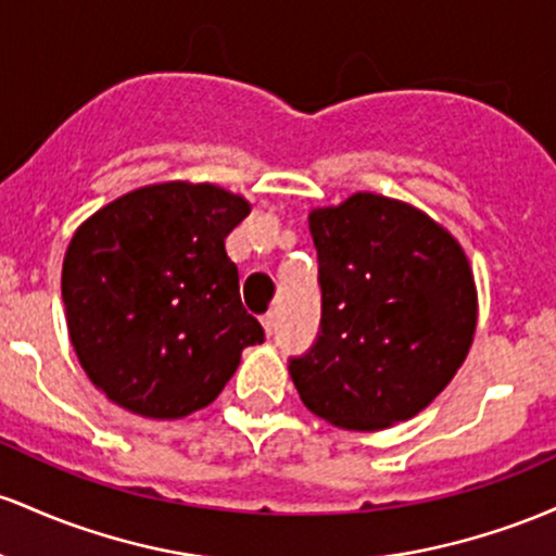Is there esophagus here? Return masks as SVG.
<instances>
[{"instance_id":"obj_1","label":"esophagus","mask_w":556,"mask_h":556,"mask_svg":"<svg viewBox=\"0 0 556 556\" xmlns=\"http://www.w3.org/2000/svg\"><path fill=\"white\" fill-rule=\"evenodd\" d=\"M262 328H265L267 336H273V330H276V312H267V315H262Z\"/></svg>"}]
</instances>
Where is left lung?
Segmentation results:
<instances>
[{
	"label": "left lung",
	"instance_id": "obj_1",
	"mask_svg": "<svg viewBox=\"0 0 556 556\" xmlns=\"http://www.w3.org/2000/svg\"><path fill=\"white\" fill-rule=\"evenodd\" d=\"M320 330L289 359L304 407L330 426L380 430L426 409L472 344L478 299L454 236L378 194L315 210Z\"/></svg>",
	"mask_w": 556,
	"mask_h": 556
}]
</instances>
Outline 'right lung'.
Instances as JSON below:
<instances>
[{
    "mask_svg": "<svg viewBox=\"0 0 556 556\" xmlns=\"http://www.w3.org/2000/svg\"><path fill=\"white\" fill-rule=\"evenodd\" d=\"M244 197L212 184H154L115 199L73 236L62 262L67 330L108 399L178 420L226 389L265 330L241 304L226 236Z\"/></svg>",
    "mask_w": 556,
    "mask_h": 556,
    "instance_id": "obj_1",
    "label": "right lung"
}]
</instances>
